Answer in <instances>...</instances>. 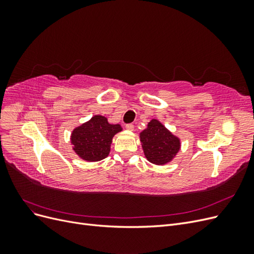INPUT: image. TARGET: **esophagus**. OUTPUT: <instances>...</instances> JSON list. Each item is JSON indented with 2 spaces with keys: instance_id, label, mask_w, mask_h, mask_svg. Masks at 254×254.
Here are the masks:
<instances>
[{
  "instance_id": "1",
  "label": "esophagus",
  "mask_w": 254,
  "mask_h": 254,
  "mask_svg": "<svg viewBox=\"0 0 254 254\" xmlns=\"http://www.w3.org/2000/svg\"><path fill=\"white\" fill-rule=\"evenodd\" d=\"M126 129L130 130V131H132V130L134 129V126H133V124H127L126 125Z\"/></svg>"
}]
</instances>
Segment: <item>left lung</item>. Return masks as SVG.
I'll list each match as a JSON object with an SVG mask.
<instances>
[{"instance_id":"obj_1","label":"left lung","mask_w":254,"mask_h":254,"mask_svg":"<svg viewBox=\"0 0 254 254\" xmlns=\"http://www.w3.org/2000/svg\"><path fill=\"white\" fill-rule=\"evenodd\" d=\"M144 155L156 165L170 163L179 152L181 142L160 121L152 119L140 133Z\"/></svg>"}]
</instances>
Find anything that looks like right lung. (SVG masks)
Returning a JSON list of instances; mask_svg holds the SVG:
<instances>
[{
	"label": "right lung",
	"mask_w": 254,
	"mask_h": 254,
	"mask_svg": "<svg viewBox=\"0 0 254 254\" xmlns=\"http://www.w3.org/2000/svg\"><path fill=\"white\" fill-rule=\"evenodd\" d=\"M122 130L120 124H110L103 115H94L72 131L73 150L88 162L101 161L108 157L113 136Z\"/></svg>",
	"instance_id": "obj_1"
}]
</instances>
